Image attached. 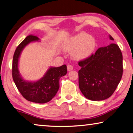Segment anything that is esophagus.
<instances>
[{
  "instance_id": "esophagus-1",
  "label": "esophagus",
  "mask_w": 133,
  "mask_h": 133,
  "mask_svg": "<svg viewBox=\"0 0 133 133\" xmlns=\"http://www.w3.org/2000/svg\"><path fill=\"white\" fill-rule=\"evenodd\" d=\"M67 70H68L69 71H71L73 70V67L72 66H71V65H68L67 67Z\"/></svg>"
}]
</instances>
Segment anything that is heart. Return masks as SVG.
Segmentation results:
<instances>
[{"label": "heart", "mask_w": 133, "mask_h": 133, "mask_svg": "<svg viewBox=\"0 0 133 133\" xmlns=\"http://www.w3.org/2000/svg\"><path fill=\"white\" fill-rule=\"evenodd\" d=\"M96 46L94 37L81 32L69 38L63 44L65 50L71 51V56L77 60H84L91 55Z\"/></svg>", "instance_id": "1"}]
</instances>
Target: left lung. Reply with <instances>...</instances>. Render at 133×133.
Returning a JSON list of instances; mask_svg holds the SVG:
<instances>
[{
    "mask_svg": "<svg viewBox=\"0 0 133 133\" xmlns=\"http://www.w3.org/2000/svg\"><path fill=\"white\" fill-rule=\"evenodd\" d=\"M109 38L114 40L109 35ZM79 89L88 99L102 101L113 94L123 76V55L112 43L99 48L95 53L79 63Z\"/></svg>",
    "mask_w": 133,
    "mask_h": 133,
    "instance_id": "left-lung-1",
    "label": "left lung"
}]
</instances>
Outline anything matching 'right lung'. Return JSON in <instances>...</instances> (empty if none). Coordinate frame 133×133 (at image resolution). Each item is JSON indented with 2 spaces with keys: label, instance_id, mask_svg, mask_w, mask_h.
<instances>
[{
  "label": "right lung",
  "instance_id": "1",
  "mask_svg": "<svg viewBox=\"0 0 133 133\" xmlns=\"http://www.w3.org/2000/svg\"><path fill=\"white\" fill-rule=\"evenodd\" d=\"M36 41L39 42L40 39L36 36L29 35L16 48L12 62V77L19 91L26 100L44 104L55 96L60 87V77L67 74V66L64 64L60 67H50L43 76L38 81L25 79L19 70L20 57L26 45Z\"/></svg>",
  "mask_w": 133,
  "mask_h": 133
}]
</instances>
